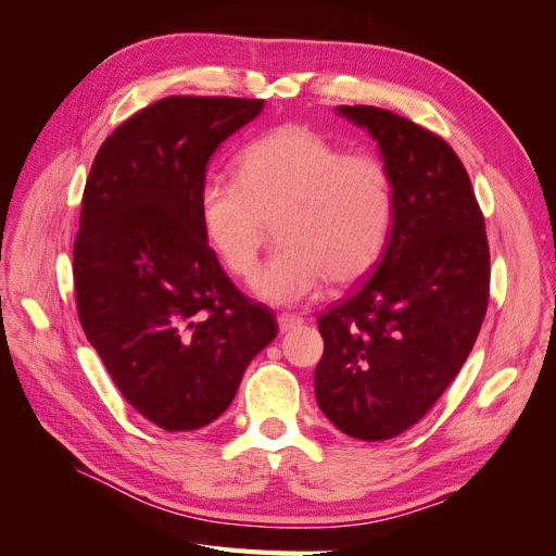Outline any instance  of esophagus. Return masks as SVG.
Here are the masks:
<instances>
[{
  "mask_svg": "<svg viewBox=\"0 0 556 556\" xmlns=\"http://www.w3.org/2000/svg\"><path fill=\"white\" fill-rule=\"evenodd\" d=\"M301 325H304V319L296 317V315H278V329H280V333H288V331H292V329H296Z\"/></svg>",
  "mask_w": 556,
  "mask_h": 556,
  "instance_id": "esophagus-1",
  "label": "esophagus"
}]
</instances>
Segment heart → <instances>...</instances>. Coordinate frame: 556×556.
<instances>
[{"mask_svg":"<svg viewBox=\"0 0 556 556\" xmlns=\"http://www.w3.org/2000/svg\"><path fill=\"white\" fill-rule=\"evenodd\" d=\"M199 225L231 276H252L276 223L282 250L252 280L274 306L311 301L327 282L374 271L394 225V182L371 153H345L308 127L285 125L252 141L239 180L211 176L199 188Z\"/></svg>","mask_w":556,"mask_h":556,"instance_id":"1","label":"heart"}]
</instances>
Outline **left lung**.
I'll return each instance as SVG.
<instances>
[{
  "instance_id": "obj_1",
  "label": "left lung",
  "mask_w": 556,
  "mask_h": 556,
  "mask_svg": "<svg viewBox=\"0 0 556 556\" xmlns=\"http://www.w3.org/2000/svg\"><path fill=\"white\" fill-rule=\"evenodd\" d=\"M336 113L371 134L394 182V225L371 278L317 319V406L359 441L422 419L473 350L490 299V245L470 178L429 129L376 106Z\"/></svg>"
}]
</instances>
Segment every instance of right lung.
<instances>
[{
  "instance_id": "add662e5",
  "label": "right lung",
  "mask_w": 556,
  "mask_h": 556,
  "mask_svg": "<svg viewBox=\"0 0 556 556\" xmlns=\"http://www.w3.org/2000/svg\"><path fill=\"white\" fill-rule=\"evenodd\" d=\"M262 109L264 99H160L102 143L83 192V331L129 406L166 431L220 417L278 333L274 313L223 271L197 211L211 155Z\"/></svg>"
}]
</instances>
